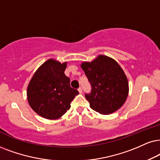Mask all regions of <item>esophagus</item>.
<instances>
[{"instance_id": "1", "label": "esophagus", "mask_w": 160, "mask_h": 160, "mask_svg": "<svg viewBox=\"0 0 160 160\" xmlns=\"http://www.w3.org/2000/svg\"><path fill=\"white\" fill-rule=\"evenodd\" d=\"M78 92H79V93H80V94H82V90L81 87H80V88H78Z\"/></svg>"}]
</instances>
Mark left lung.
<instances>
[{"instance_id":"8db88e82","label":"left lung","mask_w":160,"mask_h":160,"mask_svg":"<svg viewBox=\"0 0 160 160\" xmlns=\"http://www.w3.org/2000/svg\"><path fill=\"white\" fill-rule=\"evenodd\" d=\"M81 68L92 86L86 94L90 107L102 114H112L121 108L128 94L126 75L112 58L99 55L91 62H84Z\"/></svg>"}]
</instances>
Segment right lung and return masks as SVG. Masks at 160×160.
<instances>
[{
    "label": "right lung",
    "mask_w": 160,
    "mask_h": 160,
    "mask_svg": "<svg viewBox=\"0 0 160 160\" xmlns=\"http://www.w3.org/2000/svg\"><path fill=\"white\" fill-rule=\"evenodd\" d=\"M67 62L49 59L36 71L27 88L29 106L38 115L48 120L60 118L70 108L78 91L70 86L64 71Z\"/></svg>",
    "instance_id": "add662e5"
}]
</instances>
